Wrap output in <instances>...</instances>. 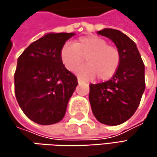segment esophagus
Segmentation results:
<instances>
[{"label":"esophagus","mask_w":157,"mask_h":157,"mask_svg":"<svg viewBox=\"0 0 157 157\" xmlns=\"http://www.w3.org/2000/svg\"><path fill=\"white\" fill-rule=\"evenodd\" d=\"M77 81H78V82L80 83V82H82V79L80 78V77H78V78H77Z\"/></svg>","instance_id":"1"}]
</instances>
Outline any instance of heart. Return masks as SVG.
Masks as SVG:
<instances>
[{"mask_svg":"<svg viewBox=\"0 0 157 157\" xmlns=\"http://www.w3.org/2000/svg\"><path fill=\"white\" fill-rule=\"evenodd\" d=\"M86 58L87 64L79 67L76 74L84 79L96 75L101 80H108L116 73L121 61L118 48L109 45L99 36H84L74 44H66L61 51V59L64 66L74 72Z\"/></svg>","mask_w":157,"mask_h":157,"instance_id":"obj_1","label":"heart"}]
</instances>
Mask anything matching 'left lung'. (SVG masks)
<instances>
[{"label": "left lung", "mask_w": 157, "mask_h": 157, "mask_svg": "<svg viewBox=\"0 0 157 157\" xmlns=\"http://www.w3.org/2000/svg\"><path fill=\"white\" fill-rule=\"evenodd\" d=\"M98 34L118 48L120 65L109 81L90 84L89 101L95 118L107 125H118L136 111L145 88L144 64L136 44L118 30L105 28Z\"/></svg>", "instance_id": "obj_1"}]
</instances>
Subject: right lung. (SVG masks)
I'll return each instance as SVG.
<instances>
[{
    "instance_id": "right-lung-1",
    "label": "right lung",
    "mask_w": 157,
    "mask_h": 157,
    "mask_svg": "<svg viewBox=\"0 0 157 157\" xmlns=\"http://www.w3.org/2000/svg\"><path fill=\"white\" fill-rule=\"evenodd\" d=\"M74 33H47L20 55L14 92L24 114L39 124L60 122L78 82L61 59V51Z\"/></svg>"
}]
</instances>
